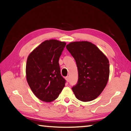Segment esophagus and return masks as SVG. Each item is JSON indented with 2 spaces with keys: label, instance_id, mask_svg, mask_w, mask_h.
<instances>
[{
  "label": "esophagus",
  "instance_id": "esophagus-1",
  "mask_svg": "<svg viewBox=\"0 0 131 131\" xmlns=\"http://www.w3.org/2000/svg\"><path fill=\"white\" fill-rule=\"evenodd\" d=\"M66 81H67V82H69V81H70V77L68 76H67L66 77Z\"/></svg>",
  "mask_w": 131,
  "mask_h": 131
}]
</instances>
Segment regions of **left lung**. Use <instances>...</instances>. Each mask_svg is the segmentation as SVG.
<instances>
[{"label":"left lung","mask_w":131,"mask_h":131,"mask_svg":"<svg viewBox=\"0 0 131 131\" xmlns=\"http://www.w3.org/2000/svg\"><path fill=\"white\" fill-rule=\"evenodd\" d=\"M66 48L75 60L78 68V82L72 88L75 96L82 102L95 99L108 82V59L97 46L89 42H71Z\"/></svg>","instance_id":"left-lung-1"}]
</instances>
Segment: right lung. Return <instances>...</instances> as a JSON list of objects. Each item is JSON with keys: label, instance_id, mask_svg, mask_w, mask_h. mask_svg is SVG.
Instances as JSON below:
<instances>
[{"label": "right lung", "instance_id": "1", "mask_svg": "<svg viewBox=\"0 0 131 131\" xmlns=\"http://www.w3.org/2000/svg\"><path fill=\"white\" fill-rule=\"evenodd\" d=\"M66 43L45 40L30 53L26 64L28 83L36 97L50 102L59 97L66 80L61 76L59 58Z\"/></svg>", "mask_w": 131, "mask_h": 131}]
</instances>
